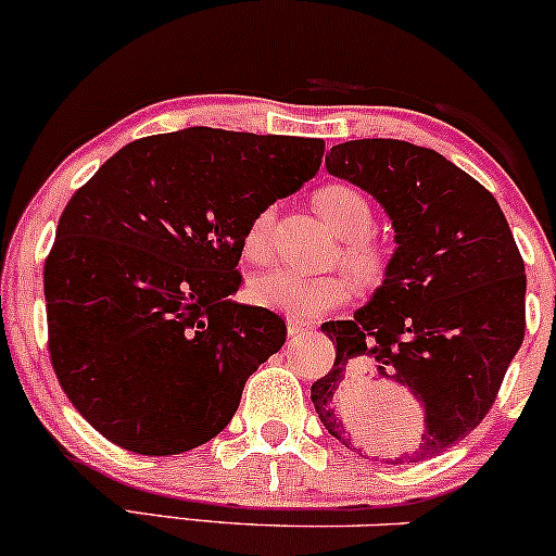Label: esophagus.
<instances>
[{
    "mask_svg": "<svg viewBox=\"0 0 556 556\" xmlns=\"http://www.w3.org/2000/svg\"><path fill=\"white\" fill-rule=\"evenodd\" d=\"M314 330L312 321H301V319H289V338H301L304 332Z\"/></svg>",
    "mask_w": 556,
    "mask_h": 556,
    "instance_id": "obj_1",
    "label": "esophagus"
}]
</instances>
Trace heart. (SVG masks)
I'll use <instances>...</instances> for the list:
<instances>
[{"label":"heart","instance_id":"b5f03b06","mask_svg":"<svg viewBox=\"0 0 556 556\" xmlns=\"http://www.w3.org/2000/svg\"><path fill=\"white\" fill-rule=\"evenodd\" d=\"M314 208L340 237H345L342 263L351 267L363 286H379L392 265V252L381 239L371 235L374 205L366 193L348 182H327L314 193ZM273 224H276L273 205L260 208L247 222L242 235V252L247 260L263 263L267 257ZM353 293L355 280L348 270L306 276V273L289 270V267H273V270L260 273L250 283V299L257 306L293 319H317L334 306L345 304Z\"/></svg>","mask_w":556,"mask_h":556}]
</instances>
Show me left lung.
Segmentation results:
<instances>
[{
  "instance_id": "left-lung-1",
  "label": "left lung",
  "mask_w": 556,
  "mask_h": 556,
  "mask_svg": "<svg viewBox=\"0 0 556 556\" xmlns=\"http://www.w3.org/2000/svg\"><path fill=\"white\" fill-rule=\"evenodd\" d=\"M325 164L383 205L396 250L371 301L353 319L321 325L334 363L312 383L314 409L351 451L425 462L464 441L495 402L526 332L523 257L490 190L433 149L361 139L332 147ZM363 365L421 402L415 444L375 445L370 401L346 394L350 371Z\"/></svg>"
}]
</instances>
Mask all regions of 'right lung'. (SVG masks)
I'll use <instances>...</instances> for the list:
<instances>
[{"label":"right lung","instance_id":"obj_1","mask_svg":"<svg viewBox=\"0 0 556 556\" xmlns=\"http://www.w3.org/2000/svg\"><path fill=\"white\" fill-rule=\"evenodd\" d=\"M325 141L193 126L115 152L59 218L48 353L77 413L169 456L222 433L286 321L231 301L252 216L317 175Z\"/></svg>","mask_w":556,"mask_h":556}]
</instances>
